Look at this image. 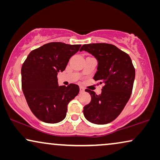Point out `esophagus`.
Instances as JSON below:
<instances>
[{
    "instance_id": "obj_1",
    "label": "esophagus",
    "mask_w": 160,
    "mask_h": 160,
    "mask_svg": "<svg viewBox=\"0 0 160 160\" xmlns=\"http://www.w3.org/2000/svg\"><path fill=\"white\" fill-rule=\"evenodd\" d=\"M80 92H84V89L82 87H80Z\"/></svg>"
}]
</instances>
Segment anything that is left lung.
<instances>
[{"mask_svg":"<svg viewBox=\"0 0 160 160\" xmlns=\"http://www.w3.org/2000/svg\"><path fill=\"white\" fill-rule=\"evenodd\" d=\"M88 52L98 61L93 79L103 84L98 95L87 89L92 100L84 107V115L92 123H110L123 110L132 94L135 76V68L128 54L116 46L106 43L84 44L80 52Z\"/></svg>","mask_w":160,"mask_h":160,"instance_id":"obj_1","label":"left lung"}]
</instances>
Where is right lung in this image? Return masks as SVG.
<instances>
[{
  "label": "right lung",
  "mask_w": 160,
  "mask_h": 160,
  "mask_svg": "<svg viewBox=\"0 0 160 160\" xmlns=\"http://www.w3.org/2000/svg\"><path fill=\"white\" fill-rule=\"evenodd\" d=\"M81 47L51 42L32 50L22 66V89L32 113L46 123L54 124L66 117L68 104L79 92L78 85L58 86V73Z\"/></svg>",
  "instance_id": "1"
}]
</instances>
